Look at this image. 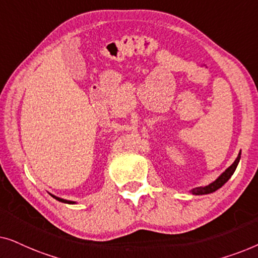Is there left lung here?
<instances>
[{"instance_id":"left-lung-1","label":"left lung","mask_w":258,"mask_h":258,"mask_svg":"<svg viewBox=\"0 0 258 258\" xmlns=\"http://www.w3.org/2000/svg\"><path fill=\"white\" fill-rule=\"evenodd\" d=\"M239 160H241V151L238 153V156L234 161V163H232L229 168L225 169L214 182H211L210 184H208L206 186H197V188H194L190 190V192H191L192 195H207V194H211L222 188V186L229 181V178L234 175L236 168H237V165L239 163Z\"/></svg>"}]
</instances>
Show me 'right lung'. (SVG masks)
<instances>
[{"label": "right lung", "instance_id": "right-lung-1", "mask_svg": "<svg viewBox=\"0 0 258 258\" xmlns=\"http://www.w3.org/2000/svg\"><path fill=\"white\" fill-rule=\"evenodd\" d=\"M51 195V194H50ZM51 197H54L55 200H57L58 202H62V203H67V204H75L76 202H74V201H69V200H64V199H61V197H57L55 195H51Z\"/></svg>", "mask_w": 258, "mask_h": 258}]
</instances>
